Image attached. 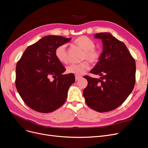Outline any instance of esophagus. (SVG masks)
<instances>
[{"mask_svg":"<svg viewBox=\"0 0 148 148\" xmlns=\"http://www.w3.org/2000/svg\"><path fill=\"white\" fill-rule=\"evenodd\" d=\"M75 80H78L80 79L81 78H82V76H79V75H75Z\"/></svg>","mask_w":148,"mask_h":148,"instance_id":"34e87169","label":"esophagus"}]
</instances>
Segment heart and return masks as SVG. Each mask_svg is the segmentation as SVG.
Segmentation results:
<instances>
[{"mask_svg": "<svg viewBox=\"0 0 148 148\" xmlns=\"http://www.w3.org/2000/svg\"><path fill=\"white\" fill-rule=\"evenodd\" d=\"M75 45L79 47L83 53L82 55V60H88L92 63H96L100 58V51L94 48V42L86 36H80L77 38L74 42ZM56 58L62 63H67L68 62V54L66 46L62 45L57 47L55 51ZM89 68V63L88 61H83L79 63H72L66 67L68 73L81 75L84 74Z\"/></svg>", "mask_w": 148, "mask_h": 148, "instance_id": "obj_1", "label": "heart"}]
</instances>
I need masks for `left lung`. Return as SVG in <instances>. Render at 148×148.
Here are the masks:
<instances>
[{
  "label": "left lung",
  "instance_id": "1",
  "mask_svg": "<svg viewBox=\"0 0 148 148\" xmlns=\"http://www.w3.org/2000/svg\"><path fill=\"white\" fill-rule=\"evenodd\" d=\"M103 43L100 58L90 73L100 79L86 75L88 86L83 91L87 105L100 112L112 111L131 93L136 82V62L126 46L109 33L94 35Z\"/></svg>",
  "mask_w": 148,
  "mask_h": 148
}]
</instances>
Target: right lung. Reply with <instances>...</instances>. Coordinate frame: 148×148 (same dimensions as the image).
I'll use <instances>...</instances> for the list:
<instances>
[{"label": "right lung", "instance_id": "obj_1", "mask_svg": "<svg viewBox=\"0 0 148 148\" xmlns=\"http://www.w3.org/2000/svg\"><path fill=\"white\" fill-rule=\"evenodd\" d=\"M71 40L60 36H45L25 49L17 62L16 86L25 103L32 110L51 112L66 101L75 76L63 74L66 69L56 58L55 51ZM51 77L53 81L50 80Z\"/></svg>", "mask_w": 148, "mask_h": 148}]
</instances>
